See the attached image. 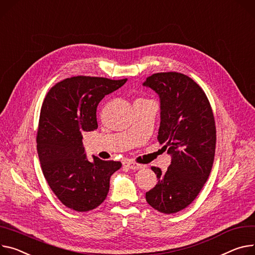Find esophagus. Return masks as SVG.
I'll list each match as a JSON object with an SVG mask.
<instances>
[{"label":"esophagus","instance_id":"34e87169","mask_svg":"<svg viewBox=\"0 0 255 255\" xmlns=\"http://www.w3.org/2000/svg\"><path fill=\"white\" fill-rule=\"evenodd\" d=\"M127 166H128L129 169H132V170H138V169L143 168V165L138 164V163H134V162H128V163H127Z\"/></svg>","mask_w":255,"mask_h":255}]
</instances>
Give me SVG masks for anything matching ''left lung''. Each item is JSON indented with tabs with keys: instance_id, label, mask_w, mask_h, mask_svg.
<instances>
[{
	"instance_id": "left-lung-1",
	"label": "left lung",
	"mask_w": 255,
	"mask_h": 255,
	"mask_svg": "<svg viewBox=\"0 0 255 255\" xmlns=\"http://www.w3.org/2000/svg\"><path fill=\"white\" fill-rule=\"evenodd\" d=\"M143 86L159 96L157 139L171 156L165 172L151 167L158 182L146 200L162 213H175L194 201L209 177L217 141L213 113L203 90L185 74L154 73Z\"/></svg>"
}]
</instances>
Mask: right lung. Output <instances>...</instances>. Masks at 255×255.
Wrapping results in <instances>:
<instances>
[{
  "label": "right lung",
  "mask_w": 255,
  "mask_h": 255,
  "mask_svg": "<svg viewBox=\"0 0 255 255\" xmlns=\"http://www.w3.org/2000/svg\"><path fill=\"white\" fill-rule=\"evenodd\" d=\"M127 81L73 76L55 85L44 100L36 136L38 158L51 190L75 211L99 206L107 197L110 177L122 167L120 161L97 156L89 161L83 134L97 129L98 104Z\"/></svg>",
  "instance_id": "right-lung-1"
}]
</instances>
